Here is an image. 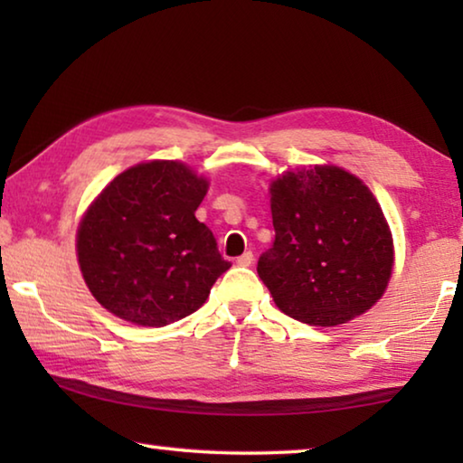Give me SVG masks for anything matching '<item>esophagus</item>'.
<instances>
[{"label":"esophagus","instance_id":"1","mask_svg":"<svg viewBox=\"0 0 463 463\" xmlns=\"http://www.w3.org/2000/svg\"><path fill=\"white\" fill-rule=\"evenodd\" d=\"M250 263H253V253L250 250H245L241 257H237V265H241V268H249Z\"/></svg>","mask_w":463,"mask_h":463}]
</instances>
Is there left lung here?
Instances as JSON below:
<instances>
[{"label": "left lung", "mask_w": 463, "mask_h": 463, "mask_svg": "<svg viewBox=\"0 0 463 463\" xmlns=\"http://www.w3.org/2000/svg\"><path fill=\"white\" fill-rule=\"evenodd\" d=\"M276 241L257 273L281 312L312 326L364 315L388 286L394 250L386 218L364 182L339 167L271 184Z\"/></svg>", "instance_id": "obj_1"}]
</instances>
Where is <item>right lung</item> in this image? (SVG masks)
Instances as JSON below:
<instances>
[{"label":"right lung","instance_id":"obj_1","mask_svg":"<svg viewBox=\"0 0 463 463\" xmlns=\"http://www.w3.org/2000/svg\"><path fill=\"white\" fill-rule=\"evenodd\" d=\"M206 179L184 163H140L114 177L77 231L90 292L128 323L165 326L190 317L231 268L195 218Z\"/></svg>","mask_w":463,"mask_h":463}]
</instances>
